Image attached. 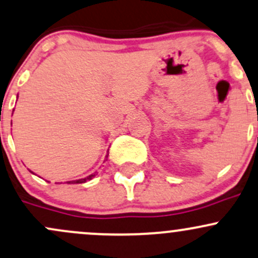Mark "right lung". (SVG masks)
<instances>
[{
    "mask_svg": "<svg viewBox=\"0 0 258 258\" xmlns=\"http://www.w3.org/2000/svg\"><path fill=\"white\" fill-rule=\"evenodd\" d=\"M93 176H94V175H89V176H88V177H84V179H81V180H76V181H70L69 183H83V182H86L87 180H90V179H92Z\"/></svg>",
    "mask_w": 258,
    "mask_h": 258,
    "instance_id": "add662e5",
    "label": "right lung"
}]
</instances>
